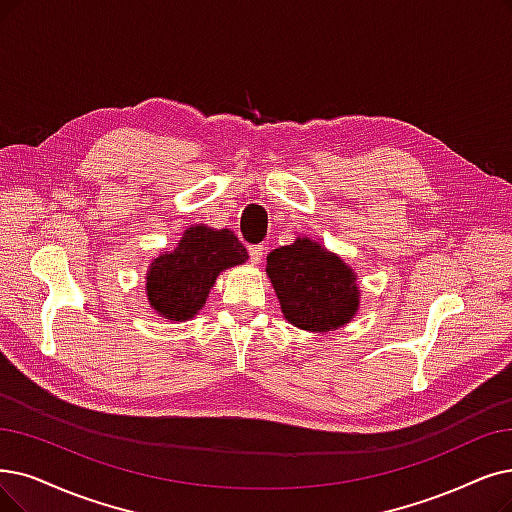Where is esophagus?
I'll list each match as a JSON object with an SVG mask.
<instances>
[{"mask_svg":"<svg viewBox=\"0 0 512 512\" xmlns=\"http://www.w3.org/2000/svg\"><path fill=\"white\" fill-rule=\"evenodd\" d=\"M248 254H250V260H252L254 264H258V262L262 260V254H264V245H250Z\"/></svg>","mask_w":512,"mask_h":512,"instance_id":"esophagus-1","label":"esophagus"}]
</instances>
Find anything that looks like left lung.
<instances>
[{
  "mask_svg": "<svg viewBox=\"0 0 512 512\" xmlns=\"http://www.w3.org/2000/svg\"><path fill=\"white\" fill-rule=\"evenodd\" d=\"M267 275L292 325L309 332H334L359 309L357 275L321 243L298 237L267 256Z\"/></svg>",
  "mask_w": 512,
  "mask_h": 512,
  "instance_id": "8db88e82",
  "label": "left lung"
}]
</instances>
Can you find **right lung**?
<instances>
[{
    "label": "right lung",
    "mask_w": 512,
    "mask_h": 512,
    "mask_svg": "<svg viewBox=\"0 0 512 512\" xmlns=\"http://www.w3.org/2000/svg\"><path fill=\"white\" fill-rule=\"evenodd\" d=\"M248 260L243 243L229 229L195 224L172 252L159 254L147 271L151 309L170 321H187L206 304L216 277Z\"/></svg>",
    "instance_id": "add662e5"
}]
</instances>
